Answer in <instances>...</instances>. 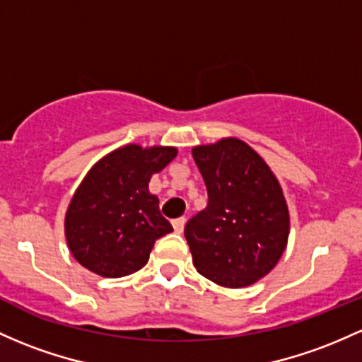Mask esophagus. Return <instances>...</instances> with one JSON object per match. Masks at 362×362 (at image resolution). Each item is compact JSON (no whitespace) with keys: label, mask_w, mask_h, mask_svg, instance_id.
Returning a JSON list of instances; mask_svg holds the SVG:
<instances>
[{"label":"esophagus","mask_w":362,"mask_h":362,"mask_svg":"<svg viewBox=\"0 0 362 362\" xmlns=\"http://www.w3.org/2000/svg\"><path fill=\"white\" fill-rule=\"evenodd\" d=\"M172 225H173L175 232L182 233L184 232V226H185V218H177V220L172 221Z\"/></svg>","instance_id":"obj_1"}]
</instances>
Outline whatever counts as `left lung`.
I'll return each mask as SVG.
<instances>
[{
    "label": "left lung",
    "mask_w": 362,
    "mask_h": 362,
    "mask_svg": "<svg viewBox=\"0 0 362 362\" xmlns=\"http://www.w3.org/2000/svg\"><path fill=\"white\" fill-rule=\"evenodd\" d=\"M194 161L208 206L185 225L197 272L221 287L252 285L275 268L287 247L288 208L263 158L235 137L196 146Z\"/></svg>",
    "instance_id": "left-lung-1"
}]
</instances>
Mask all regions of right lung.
<instances>
[{
  "instance_id": "1",
  "label": "right lung",
  "mask_w": 362,
  "mask_h": 362,
  "mask_svg": "<svg viewBox=\"0 0 362 362\" xmlns=\"http://www.w3.org/2000/svg\"><path fill=\"white\" fill-rule=\"evenodd\" d=\"M175 156L168 146L129 144L89 170L65 216L66 244L84 268L120 278L148 263L154 242L173 230L148 184Z\"/></svg>"
}]
</instances>
